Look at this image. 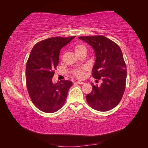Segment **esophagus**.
Returning a JSON list of instances; mask_svg holds the SVG:
<instances>
[{"instance_id": "esophagus-1", "label": "esophagus", "mask_w": 148, "mask_h": 148, "mask_svg": "<svg viewBox=\"0 0 148 148\" xmlns=\"http://www.w3.org/2000/svg\"><path fill=\"white\" fill-rule=\"evenodd\" d=\"M75 83H77V84H83L84 83L83 82H75Z\"/></svg>"}]
</instances>
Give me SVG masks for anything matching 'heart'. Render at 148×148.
<instances>
[{"mask_svg":"<svg viewBox=\"0 0 148 148\" xmlns=\"http://www.w3.org/2000/svg\"><path fill=\"white\" fill-rule=\"evenodd\" d=\"M83 49H86V47H85L83 45H82V44H79V45H77L75 47V52L76 53H78L79 52V51H81L82 50H83ZM75 75L77 77V78H82L84 77V73L83 70H77L75 72Z\"/></svg>","mask_w":148,"mask_h":148,"instance_id":"obj_1","label":"heart"}]
</instances>
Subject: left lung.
<instances>
[{"instance_id": "1", "label": "left lung", "mask_w": 148, "mask_h": 148, "mask_svg": "<svg viewBox=\"0 0 148 148\" xmlns=\"http://www.w3.org/2000/svg\"><path fill=\"white\" fill-rule=\"evenodd\" d=\"M78 38L93 49L96 60L92 76L102 80L99 86L91 83L92 90L86 95V101L96 110L106 112L112 109L121 101L125 89L127 66L122 52L117 44L102 36Z\"/></svg>"}]
</instances>
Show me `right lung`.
<instances>
[{"mask_svg":"<svg viewBox=\"0 0 148 148\" xmlns=\"http://www.w3.org/2000/svg\"><path fill=\"white\" fill-rule=\"evenodd\" d=\"M75 36L53 37L35 44L26 66V82L31 101L42 112L53 113L64 104L72 82L62 80L52 82L53 70L59 64L60 50Z\"/></svg>","mask_w":148,"mask_h":148,"instance_id":"obj_1","label":"right lung"}]
</instances>
